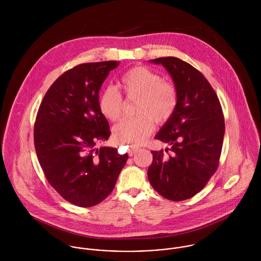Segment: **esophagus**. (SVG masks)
<instances>
[{
	"instance_id": "1",
	"label": "esophagus",
	"mask_w": 261,
	"mask_h": 261,
	"mask_svg": "<svg viewBox=\"0 0 261 261\" xmlns=\"http://www.w3.org/2000/svg\"><path fill=\"white\" fill-rule=\"evenodd\" d=\"M138 147H130V149H128V154L132 156L136 151H138Z\"/></svg>"
}]
</instances>
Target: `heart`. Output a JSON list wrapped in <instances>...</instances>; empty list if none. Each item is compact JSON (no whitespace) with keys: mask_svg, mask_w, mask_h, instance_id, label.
<instances>
[{"mask_svg":"<svg viewBox=\"0 0 261 261\" xmlns=\"http://www.w3.org/2000/svg\"><path fill=\"white\" fill-rule=\"evenodd\" d=\"M119 86L127 98L138 99L135 117L123 118L113 127L116 141L141 145L153 130V121L164 124L177 110L179 93L176 85L145 66H136L121 76ZM100 112L110 120H117L123 110V99L112 86H107L98 98Z\"/></svg>","mask_w":261,"mask_h":261,"instance_id":"b5f03b06","label":"heart"}]
</instances>
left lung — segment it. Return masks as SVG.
<instances>
[{
	"label": "left lung",
	"mask_w": 261,
	"mask_h": 261,
	"mask_svg": "<svg viewBox=\"0 0 261 261\" xmlns=\"http://www.w3.org/2000/svg\"><path fill=\"white\" fill-rule=\"evenodd\" d=\"M172 76L179 93L177 110L154 137L171 152L151 150L149 183L164 198L183 201L199 193L216 172L225 123L220 101L205 76L177 57L150 60Z\"/></svg>",
	"instance_id": "left-lung-1"
}]
</instances>
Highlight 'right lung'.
I'll return each mask as SVG.
<instances>
[{"mask_svg":"<svg viewBox=\"0 0 261 261\" xmlns=\"http://www.w3.org/2000/svg\"><path fill=\"white\" fill-rule=\"evenodd\" d=\"M117 61L79 64L60 75L38 110L34 144L49 184L66 201L87 208L113 190L128 154L100 147L110 124L98 108L100 87Z\"/></svg>","mask_w":261,"mask_h":261,"instance_id":"obj_1","label":"right lung"}]
</instances>
